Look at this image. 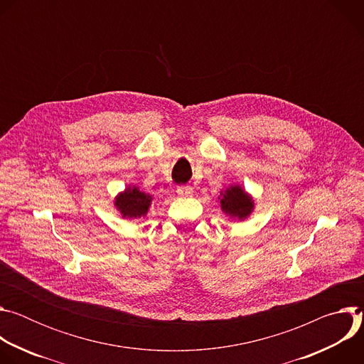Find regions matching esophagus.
I'll return each mask as SVG.
<instances>
[{
	"label": "esophagus",
	"mask_w": 364,
	"mask_h": 364,
	"mask_svg": "<svg viewBox=\"0 0 364 364\" xmlns=\"http://www.w3.org/2000/svg\"><path fill=\"white\" fill-rule=\"evenodd\" d=\"M177 193H178V196H191L193 194V187L191 186H180L178 188H177Z\"/></svg>",
	"instance_id": "34e87169"
}]
</instances>
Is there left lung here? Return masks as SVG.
Instances as JSON below:
<instances>
[{
  "label": "left lung",
  "instance_id": "left-lung-1",
  "mask_svg": "<svg viewBox=\"0 0 364 364\" xmlns=\"http://www.w3.org/2000/svg\"><path fill=\"white\" fill-rule=\"evenodd\" d=\"M220 207L222 210L229 215L230 218H236L239 220L246 219L253 209L252 197H249L245 190L239 186L229 187L220 198Z\"/></svg>",
  "mask_w": 364,
  "mask_h": 364
}]
</instances>
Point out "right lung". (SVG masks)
I'll list each match as a JSON object with an SVG mask.
<instances>
[{"label": "right lung", "mask_w": 364, "mask_h": 364, "mask_svg": "<svg viewBox=\"0 0 364 364\" xmlns=\"http://www.w3.org/2000/svg\"><path fill=\"white\" fill-rule=\"evenodd\" d=\"M151 200H152L151 196L139 191L136 187H128L124 193H121L117 197L115 205L121 212L122 218L136 219L148 213Z\"/></svg>", "instance_id": "add662e5"}]
</instances>
